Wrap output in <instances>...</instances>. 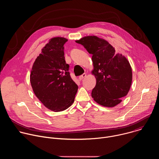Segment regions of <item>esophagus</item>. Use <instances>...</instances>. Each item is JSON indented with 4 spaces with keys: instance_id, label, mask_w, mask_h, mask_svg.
Segmentation results:
<instances>
[{
    "instance_id": "1",
    "label": "esophagus",
    "mask_w": 159,
    "mask_h": 159,
    "mask_svg": "<svg viewBox=\"0 0 159 159\" xmlns=\"http://www.w3.org/2000/svg\"><path fill=\"white\" fill-rule=\"evenodd\" d=\"M86 77V74H83L82 75H80L79 77V79L80 80H82L84 78H85Z\"/></svg>"
}]
</instances>
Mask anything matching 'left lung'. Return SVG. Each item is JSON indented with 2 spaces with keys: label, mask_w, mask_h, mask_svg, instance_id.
I'll use <instances>...</instances> for the list:
<instances>
[{
  "label": "left lung",
  "mask_w": 159,
  "mask_h": 159,
  "mask_svg": "<svg viewBox=\"0 0 159 159\" xmlns=\"http://www.w3.org/2000/svg\"><path fill=\"white\" fill-rule=\"evenodd\" d=\"M75 42L93 55L92 74L96 77V84L92 98L104 107H112L120 104L128 94L132 82V70L127 58L122 54H116L112 45L96 36H85Z\"/></svg>",
  "instance_id": "obj_1"
}]
</instances>
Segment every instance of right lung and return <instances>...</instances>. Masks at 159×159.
Instances as JSON below:
<instances>
[{"label":"right lung","instance_id":"right-lung-1","mask_svg":"<svg viewBox=\"0 0 159 159\" xmlns=\"http://www.w3.org/2000/svg\"><path fill=\"white\" fill-rule=\"evenodd\" d=\"M67 41L62 37L50 39L35 60L30 75L34 94L45 107L55 112L69 107L78 90L65 60L63 45Z\"/></svg>","mask_w":159,"mask_h":159}]
</instances>
